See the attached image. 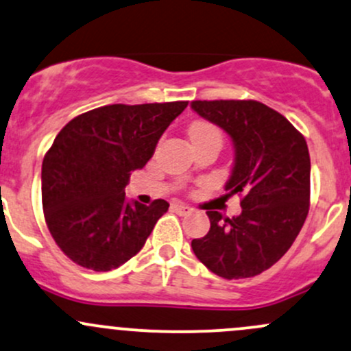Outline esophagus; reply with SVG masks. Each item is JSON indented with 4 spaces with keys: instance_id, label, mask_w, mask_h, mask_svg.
Masks as SVG:
<instances>
[{
    "instance_id": "34e87169",
    "label": "esophagus",
    "mask_w": 351,
    "mask_h": 351,
    "mask_svg": "<svg viewBox=\"0 0 351 351\" xmlns=\"http://www.w3.org/2000/svg\"><path fill=\"white\" fill-rule=\"evenodd\" d=\"M171 208L176 211V213H180V215H186V213H190V211H191V208L183 205V203H173Z\"/></svg>"
}]
</instances>
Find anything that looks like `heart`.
Masks as SVG:
<instances>
[{
    "label": "heart",
    "mask_w": 351,
    "mask_h": 351,
    "mask_svg": "<svg viewBox=\"0 0 351 351\" xmlns=\"http://www.w3.org/2000/svg\"><path fill=\"white\" fill-rule=\"evenodd\" d=\"M188 134H190V138H196V136H219L221 138V134H219V130L217 126H213L211 123L208 121H193L190 125V128H188Z\"/></svg>",
    "instance_id": "obj_1"
}]
</instances>
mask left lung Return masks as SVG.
Returning <instances> with one entry per match:
<instances>
[{
  "mask_svg": "<svg viewBox=\"0 0 351 351\" xmlns=\"http://www.w3.org/2000/svg\"><path fill=\"white\" fill-rule=\"evenodd\" d=\"M202 118L226 132L234 163L226 190L241 196V213L206 211L210 232L191 241L196 258L226 280L250 278L293 245L310 208V153L303 134L255 99L191 101Z\"/></svg>",
  "mask_w": 351,
  "mask_h": 351,
  "instance_id": "8db88e82",
  "label": "left lung"
}]
</instances>
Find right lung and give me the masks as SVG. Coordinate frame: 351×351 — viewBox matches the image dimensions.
<instances>
[{"instance_id": "1", "label": "right lung", "mask_w": 351, "mask_h": 351, "mask_svg": "<svg viewBox=\"0 0 351 351\" xmlns=\"http://www.w3.org/2000/svg\"><path fill=\"white\" fill-rule=\"evenodd\" d=\"M186 106L108 105L73 118L58 133L41 167V198L49 233L69 260L110 271L143 248L169 203L126 202L125 186Z\"/></svg>"}]
</instances>
